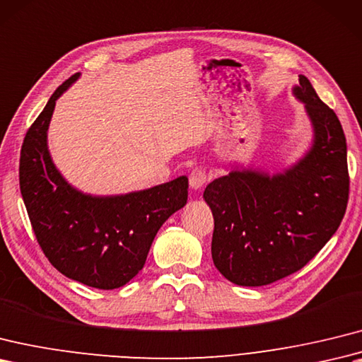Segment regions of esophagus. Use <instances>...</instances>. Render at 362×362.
<instances>
[{"mask_svg":"<svg viewBox=\"0 0 362 362\" xmlns=\"http://www.w3.org/2000/svg\"><path fill=\"white\" fill-rule=\"evenodd\" d=\"M206 182H208V175H206L205 170H200V168H197V170H194L189 174V187L194 191H200L205 187Z\"/></svg>","mask_w":362,"mask_h":362,"instance_id":"esophagus-1","label":"esophagus"}]
</instances>
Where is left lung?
Masks as SVG:
<instances>
[{"label":"left lung","mask_w":362,"mask_h":362,"mask_svg":"<svg viewBox=\"0 0 362 362\" xmlns=\"http://www.w3.org/2000/svg\"><path fill=\"white\" fill-rule=\"evenodd\" d=\"M313 128L287 170H231L204 192L214 217L213 262L230 282L260 287L312 260L338 230L349 200L347 143L338 117L299 75L293 88Z\"/></svg>","instance_id":"obj_1"}]
</instances>
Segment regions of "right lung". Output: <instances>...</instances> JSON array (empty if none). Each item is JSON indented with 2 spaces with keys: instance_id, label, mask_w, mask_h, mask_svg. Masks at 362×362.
<instances>
[{
  "instance_id": "add662e5",
  "label": "right lung",
  "mask_w": 362,
  "mask_h": 362,
  "mask_svg": "<svg viewBox=\"0 0 362 362\" xmlns=\"http://www.w3.org/2000/svg\"><path fill=\"white\" fill-rule=\"evenodd\" d=\"M78 78L75 74L58 86L24 137L20 189L49 262L72 281L114 290L137 276L157 231L187 205L188 177L115 196L74 188L52 162L47 131L55 102Z\"/></svg>"
}]
</instances>
